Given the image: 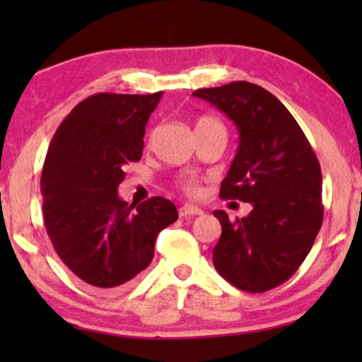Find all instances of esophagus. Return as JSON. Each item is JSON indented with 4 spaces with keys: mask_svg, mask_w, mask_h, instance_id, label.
Returning <instances> with one entry per match:
<instances>
[{
    "mask_svg": "<svg viewBox=\"0 0 362 362\" xmlns=\"http://www.w3.org/2000/svg\"><path fill=\"white\" fill-rule=\"evenodd\" d=\"M202 209L197 206L192 204H185L180 207V217H187V216H201Z\"/></svg>",
    "mask_w": 362,
    "mask_h": 362,
    "instance_id": "1",
    "label": "esophagus"
}]
</instances>
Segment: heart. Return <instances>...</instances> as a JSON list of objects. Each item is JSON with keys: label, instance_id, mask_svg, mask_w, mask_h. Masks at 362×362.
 I'll use <instances>...</instances> for the list:
<instances>
[{"label": "heart", "instance_id": "obj_1", "mask_svg": "<svg viewBox=\"0 0 362 362\" xmlns=\"http://www.w3.org/2000/svg\"><path fill=\"white\" fill-rule=\"evenodd\" d=\"M217 125H222V123L217 120V118H214V117H207V115L199 117L196 120V132L197 130H202V128L217 127ZM222 127H224V125H222ZM180 186H181V189L185 191L186 194H189V196H197V194H199V191H201L199 180H197V177H194V176L181 177Z\"/></svg>", "mask_w": 362, "mask_h": 362}]
</instances>
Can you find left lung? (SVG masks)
<instances>
[{"label": "left lung", "instance_id": "1", "mask_svg": "<svg viewBox=\"0 0 362 362\" xmlns=\"http://www.w3.org/2000/svg\"><path fill=\"white\" fill-rule=\"evenodd\" d=\"M192 95L216 105L239 130L219 197L254 206L235 221L214 211L222 227L212 252L216 270L250 293L275 288L303 264L323 224L318 158L293 115L260 86L239 81Z\"/></svg>", "mask_w": 362, "mask_h": 362}]
</instances>
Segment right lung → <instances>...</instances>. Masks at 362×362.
I'll return each instance as SVG.
<instances>
[{
	"label": "right lung",
	"mask_w": 362,
	"mask_h": 362,
	"mask_svg": "<svg viewBox=\"0 0 362 362\" xmlns=\"http://www.w3.org/2000/svg\"><path fill=\"white\" fill-rule=\"evenodd\" d=\"M163 92L95 93L64 118L41 176L42 217L67 269L97 290L127 284L151 264L156 235L177 221L170 199L118 197L125 168L140 161L143 136Z\"/></svg>",
	"instance_id": "1"
}]
</instances>
